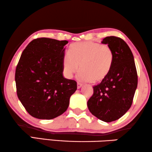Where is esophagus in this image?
<instances>
[{"mask_svg":"<svg viewBox=\"0 0 152 152\" xmlns=\"http://www.w3.org/2000/svg\"><path fill=\"white\" fill-rule=\"evenodd\" d=\"M77 89H80V88L82 87V86H83L82 83H79V82H77Z\"/></svg>","mask_w":152,"mask_h":152,"instance_id":"obj_1","label":"esophagus"}]
</instances>
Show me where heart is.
Returning <instances> with one entry per match:
<instances>
[{"mask_svg": "<svg viewBox=\"0 0 152 152\" xmlns=\"http://www.w3.org/2000/svg\"><path fill=\"white\" fill-rule=\"evenodd\" d=\"M114 54L111 48L94 42L74 43L62 58L63 74L71 79L80 69L78 78L82 81L99 83L106 78L113 68Z\"/></svg>", "mask_w": 152, "mask_h": 152, "instance_id": "1", "label": "heart"}]
</instances>
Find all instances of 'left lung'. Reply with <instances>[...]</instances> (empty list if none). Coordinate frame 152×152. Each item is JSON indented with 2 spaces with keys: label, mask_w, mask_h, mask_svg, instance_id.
Here are the masks:
<instances>
[{
  "label": "left lung",
  "mask_w": 152,
  "mask_h": 152,
  "mask_svg": "<svg viewBox=\"0 0 152 152\" xmlns=\"http://www.w3.org/2000/svg\"><path fill=\"white\" fill-rule=\"evenodd\" d=\"M102 43L113 50V68L106 78L93 87V94L87 105L92 114L109 123L120 118L130 108L138 76L133 54L124 40L108 36Z\"/></svg>",
  "instance_id": "1"
}]
</instances>
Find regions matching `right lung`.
Here are the masks:
<instances>
[{
	"label": "right lung",
	"mask_w": 152,
	"mask_h": 152,
	"mask_svg": "<svg viewBox=\"0 0 152 152\" xmlns=\"http://www.w3.org/2000/svg\"><path fill=\"white\" fill-rule=\"evenodd\" d=\"M68 42L37 38L21 55L15 74L17 95L35 118L53 119L62 114L76 91V81L63 76L61 62Z\"/></svg>",
	"instance_id": "add662e5"
}]
</instances>
